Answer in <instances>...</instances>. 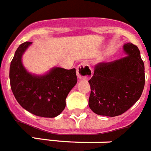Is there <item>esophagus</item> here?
<instances>
[{"mask_svg": "<svg viewBox=\"0 0 151 151\" xmlns=\"http://www.w3.org/2000/svg\"><path fill=\"white\" fill-rule=\"evenodd\" d=\"M76 73L77 76L79 79H88L92 76V70L85 62H82L77 66L76 68Z\"/></svg>", "mask_w": 151, "mask_h": 151, "instance_id": "34e87169", "label": "esophagus"}]
</instances>
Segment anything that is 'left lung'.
I'll use <instances>...</instances> for the list:
<instances>
[{
	"label": "left lung",
	"instance_id": "left-lung-1",
	"mask_svg": "<svg viewBox=\"0 0 151 151\" xmlns=\"http://www.w3.org/2000/svg\"><path fill=\"white\" fill-rule=\"evenodd\" d=\"M125 56L95 65L90 85L89 107L99 115L114 117L123 114L134 104L145 84L144 64L137 46H123Z\"/></svg>",
	"mask_w": 151,
	"mask_h": 151
}]
</instances>
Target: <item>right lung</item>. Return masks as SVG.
Returning <instances> with one entry per match:
<instances>
[{
  "label": "right lung",
  "instance_id": "obj_1",
  "mask_svg": "<svg viewBox=\"0 0 151 151\" xmlns=\"http://www.w3.org/2000/svg\"><path fill=\"white\" fill-rule=\"evenodd\" d=\"M31 43H22L14 53L9 71L11 88L24 109L37 116L55 118L65 109L66 97L76 84V68L55 67L43 76L28 72L22 57Z\"/></svg>",
  "mask_w": 151,
  "mask_h": 151
}]
</instances>
